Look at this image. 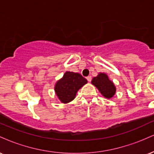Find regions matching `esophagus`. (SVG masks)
I'll return each mask as SVG.
<instances>
[{"instance_id": "1", "label": "esophagus", "mask_w": 154, "mask_h": 154, "mask_svg": "<svg viewBox=\"0 0 154 154\" xmlns=\"http://www.w3.org/2000/svg\"><path fill=\"white\" fill-rule=\"evenodd\" d=\"M87 79H88V82H91V80H92V77H91V76H88V77H87Z\"/></svg>"}]
</instances>
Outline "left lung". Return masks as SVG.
Listing matches in <instances>:
<instances>
[{
	"mask_svg": "<svg viewBox=\"0 0 154 154\" xmlns=\"http://www.w3.org/2000/svg\"><path fill=\"white\" fill-rule=\"evenodd\" d=\"M91 82L98 88L100 93L106 98L109 99L112 98L116 93V87L113 82L109 79L106 74L99 73L97 77H93Z\"/></svg>",
	"mask_w": 154,
	"mask_h": 154,
	"instance_id": "left-lung-1",
	"label": "left lung"
}]
</instances>
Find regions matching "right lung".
I'll return each instance as SVG.
<instances>
[{"mask_svg": "<svg viewBox=\"0 0 154 154\" xmlns=\"http://www.w3.org/2000/svg\"><path fill=\"white\" fill-rule=\"evenodd\" d=\"M88 82L80 74L66 72L63 77L55 85V92L63 103H67L75 99L77 91Z\"/></svg>", "mask_w": 154, "mask_h": 154, "instance_id": "1", "label": "right lung"}]
</instances>
